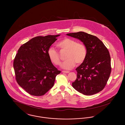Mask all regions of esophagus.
I'll return each mask as SVG.
<instances>
[{"instance_id":"1","label":"esophagus","mask_w":125,"mask_h":125,"mask_svg":"<svg viewBox=\"0 0 125 125\" xmlns=\"http://www.w3.org/2000/svg\"><path fill=\"white\" fill-rule=\"evenodd\" d=\"M62 72L63 73H69V71H62Z\"/></svg>"}]
</instances>
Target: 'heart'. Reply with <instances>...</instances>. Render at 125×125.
<instances>
[{"label":"heart","mask_w":125,"mask_h":125,"mask_svg":"<svg viewBox=\"0 0 125 125\" xmlns=\"http://www.w3.org/2000/svg\"><path fill=\"white\" fill-rule=\"evenodd\" d=\"M57 46L61 49L67 50L65 57L66 60L61 64V67L63 69H72L76 63L78 64L82 63L86 58L87 51L86 46L74 39L64 38L57 43ZM47 55L50 61L54 64L58 65L60 64L59 55L54 48H49Z\"/></svg>","instance_id":"heart-1"}]
</instances>
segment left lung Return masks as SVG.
<instances>
[{"label":"left lung","instance_id":"1","mask_svg":"<svg viewBox=\"0 0 125 125\" xmlns=\"http://www.w3.org/2000/svg\"><path fill=\"white\" fill-rule=\"evenodd\" d=\"M66 35L83 42L87 51L85 60L76 69L77 76L72 83L73 87L86 95L100 92L105 86L111 72L108 50L97 37L83 31Z\"/></svg>","mask_w":125,"mask_h":125}]
</instances>
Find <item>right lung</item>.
<instances>
[{
  "instance_id": "right-lung-1",
  "label": "right lung",
  "mask_w": 125,
  "mask_h": 125,
  "mask_svg": "<svg viewBox=\"0 0 125 125\" xmlns=\"http://www.w3.org/2000/svg\"><path fill=\"white\" fill-rule=\"evenodd\" d=\"M60 34L37 36L20 46L13 61L18 84L29 94L41 96L54 85L61 73L47 55L50 46Z\"/></svg>"
}]
</instances>
